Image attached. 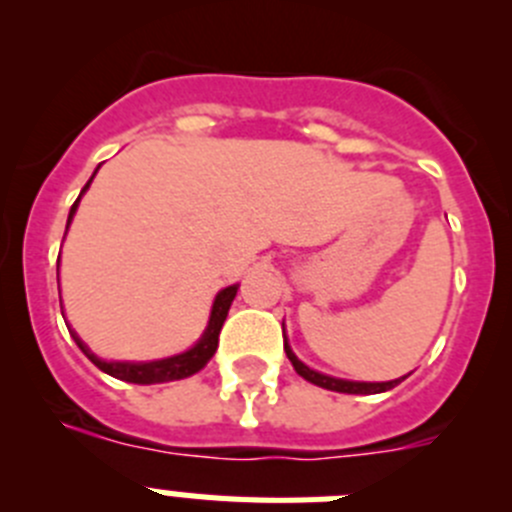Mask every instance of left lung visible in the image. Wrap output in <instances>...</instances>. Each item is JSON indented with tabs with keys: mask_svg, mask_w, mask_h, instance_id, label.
<instances>
[{
	"mask_svg": "<svg viewBox=\"0 0 512 512\" xmlns=\"http://www.w3.org/2000/svg\"><path fill=\"white\" fill-rule=\"evenodd\" d=\"M284 351H287V359L292 361V366H295V372L300 374L302 379H307V382L323 387V390L346 392V395H377V392L392 390L395 384H400L402 379H405V377H400V379H392V382H348V379L328 377V374H320V372H315V369H310V366L302 364V361L292 354V348H289L287 338H284Z\"/></svg>",
	"mask_w": 512,
	"mask_h": 512,
	"instance_id": "obj_1",
	"label": "left lung"
}]
</instances>
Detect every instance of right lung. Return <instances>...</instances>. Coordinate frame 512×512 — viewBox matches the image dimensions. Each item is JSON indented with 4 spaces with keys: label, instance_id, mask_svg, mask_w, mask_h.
<instances>
[{
    "label": "right lung",
    "instance_id": "obj_1",
    "mask_svg": "<svg viewBox=\"0 0 512 512\" xmlns=\"http://www.w3.org/2000/svg\"><path fill=\"white\" fill-rule=\"evenodd\" d=\"M94 174H97V171H94ZM92 179H94V176H92ZM92 179L87 182V187L81 189V194L87 192L89 184H92ZM81 194H79V200H81ZM79 200L71 205L66 230H69L71 217H74L76 207H79ZM235 292H238V284H233V287H225V289H220V292H217L215 302H212L210 323H207V328H205V333H202L200 341L194 343L189 351H184V354L169 356V359H158V361H104V359H99V356H94L92 351H89L87 343L81 341L74 330H71V336H74L76 346H79L81 351L89 356V361H92L94 366H99L104 374H110V377L122 379V382H130V384L174 382V379L192 377V374H197L200 369H205L207 361L215 356L217 338H220V328H223L225 318H228V310H230V305H233V300H235Z\"/></svg>",
    "mask_w": 512,
    "mask_h": 512
}]
</instances>
